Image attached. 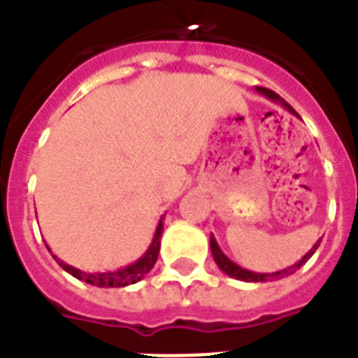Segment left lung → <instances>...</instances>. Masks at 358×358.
Returning <instances> with one entry per match:
<instances>
[{
    "instance_id": "obj_1",
    "label": "left lung",
    "mask_w": 358,
    "mask_h": 358,
    "mask_svg": "<svg viewBox=\"0 0 358 358\" xmlns=\"http://www.w3.org/2000/svg\"><path fill=\"white\" fill-rule=\"evenodd\" d=\"M257 92L259 94H263L264 97H268L270 101H274V103H280L283 108L289 110L290 113H294V115H298V112H296L292 106H290L287 101H283V99L280 97V95L275 94V92H272V90L268 88H257ZM300 117V115H298ZM209 246H211V254H213V259L215 263L219 264V268L222 270V272H226L228 275H231V278H235V280H241V281H252V283H257V281H274V280H281V278H285V275H290L294 274L296 270L300 268L301 264L307 263V261L310 259V255L315 254L316 248L320 246V241H316L315 246L307 252V254L301 257L298 263H294L292 266H289V268H283V270H278V272H272V274H257V272H250V270L246 268H241L239 264H235L234 261L228 259L224 254H222V250L219 248V245H217V241H215V237L211 235V239H209Z\"/></svg>"
}]
</instances>
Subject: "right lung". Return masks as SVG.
<instances>
[{"mask_svg": "<svg viewBox=\"0 0 358 358\" xmlns=\"http://www.w3.org/2000/svg\"><path fill=\"white\" fill-rule=\"evenodd\" d=\"M162 231H164V217L159 219L158 228H156V234H154V239L150 243L149 250L145 252L141 257H139L136 263L124 266V268L113 270V272H97V274H88V272H83V270L75 268V266H69L68 263H64L53 255V259L57 261L60 266H62L66 272L77 278V280H83L90 285H95V287H127V285L138 283L139 280H143L145 275L149 274L152 270L154 263L158 259L159 254V239H162ZM49 250V248H48Z\"/></svg>", "mask_w": 358, "mask_h": 358, "instance_id": "obj_1", "label": "right lung"}]
</instances>
